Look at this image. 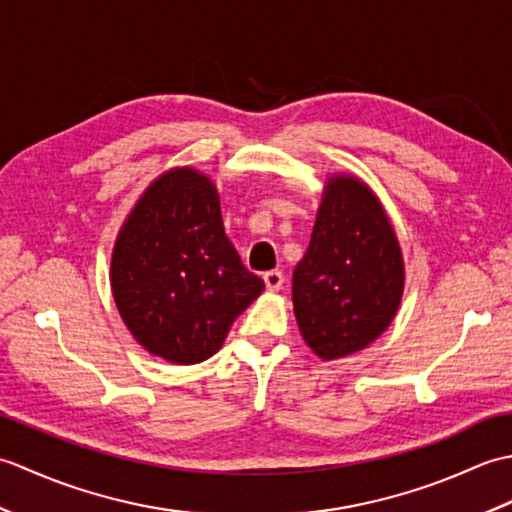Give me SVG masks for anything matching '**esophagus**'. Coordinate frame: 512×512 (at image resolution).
<instances>
[{"label":"esophagus","mask_w":512,"mask_h":512,"mask_svg":"<svg viewBox=\"0 0 512 512\" xmlns=\"http://www.w3.org/2000/svg\"><path fill=\"white\" fill-rule=\"evenodd\" d=\"M264 284H266V290L277 292L281 290V286H284V275H281L279 270H268L264 275Z\"/></svg>","instance_id":"1"}]
</instances>
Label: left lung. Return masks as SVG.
<instances>
[{"label":"left lung","mask_w":512,"mask_h":512,"mask_svg":"<svg viewBox=\"0 0 512 512\" xmlns=\"http://www.w3.org/2000/svg\"><path fill=\"white\" fill-rule=\"evenodd\" d=\"M402 292L405 262L378 195L352 173H332L292 275L303 341L323 361L365 350L394 321Z\"/></svg>","instance_id":"8db88e82"}]
</instances>
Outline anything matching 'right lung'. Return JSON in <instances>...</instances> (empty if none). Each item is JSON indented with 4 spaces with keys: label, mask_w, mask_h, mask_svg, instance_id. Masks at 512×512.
<instances>
[{
    "label": "right lung",
    "mask_w": 512,
    "mask_h": 512,
    "mask_svg": "<svg viewBox=\"0 0 512 512\" xmlns=\"http://www.w3.org/2000/svg\"><path fill=\"white\" fill-rule=\"evenodd\" d=\"M114 303L149 354L195 365L220 350L264 290L224 233L220 193L193 167H173L129 211L112 250Z\"/></svg>",
    "instance_id": "obj_1"
}]
</instances>
